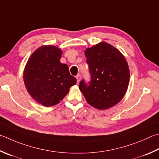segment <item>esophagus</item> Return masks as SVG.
<instances>
[{"instance_id":"34e87169","label":"esophagus","mask_w":159,"mask_h":159,"mask_svg":"<svg viewBox=\"0 0 159 159\" xmlns=\"http://www.w3.org/2000/svg\"><path fill=\"white\" fill-rule=\"evenodd\" d=\"M76 80H77V83H78V84H79L80 79H81V76H80V75L79 74V75H77V76H76Z\"/></svg>"}]
</instances>
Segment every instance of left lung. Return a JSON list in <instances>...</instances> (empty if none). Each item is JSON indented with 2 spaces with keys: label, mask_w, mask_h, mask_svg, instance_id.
I'll return each instance as SVG.
<instances>
[{
  "label": "left lung",
  "mask_w": 159,
  "mask_h": 159,
  "mask_svg": "<svg viewBox=\"0 0 159 159\" xmlns=\"http://www.w3.org/2000/svg\"><path fill=\"white\" fill-rule=\"evenodd\" d=\"M85 55L91 80L89 85L81 80L79 89L87 102L99 110L117 104L125 95L130 80L129 67L125 56L105 42L86 48Z\"/></svg>",
  "instance_id": "obj_1"
}]
</instances>
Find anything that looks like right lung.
Returning a JSON list of instances; mask_svg holds the SVG:
<instances>
[{
  "label": "right lung",
  "mask_w": 159,
  "mask_h": 159,
  "mask_svg": "<svg viewBox=\"0 0 159 159\" xmlns=\"http://www.w3.org/2000/svg\"><path fill=\"white\" fill-rule=\"evenodd\" d=\"M62 51L56 46H42L28 58L24 71V81L31 97L45 107L60 102L76 83L67 65L60 60Z\"/></svg>",
  "instance_id": "1"
}]
</instances>
